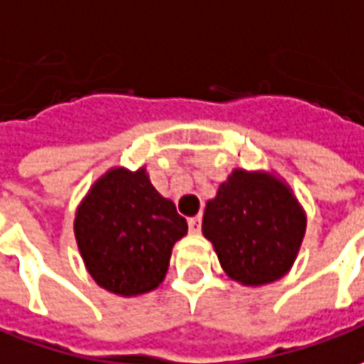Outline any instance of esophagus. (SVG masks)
Segmentation results:
<instances>
[{"label":"esophagus","instance_id":"1","mask_svg":"<svg viewBox=\"0 0 364 364\" xmlns=\"http://www.w3.org/2000/svg\"><path fill=\"white\" fill-rule=\"evenodd\" d=\"M189 230L191 232H200V217H193L189 218Z\"/></svg>","mask_w":364,"mask_h":364}]
</instances>
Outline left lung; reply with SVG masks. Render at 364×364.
<instances>
[{
	"label": "left lung",
	"instance_id": "obj_1",
	"mask_svg": "<svg viewBox=\"0 0 364 364\" xmlns=\"http://www.w3.org/2000/svg\"><path fill=\"white\" fill-rule=\"evenodd\" d=\"M306 215L288 185L268 173L236 169L208 200L203 235L223 270L244 286H264L291 268Z\"/></svg>",
	"mask_w": 364,
	"mask_h": 364
}]
</instances>
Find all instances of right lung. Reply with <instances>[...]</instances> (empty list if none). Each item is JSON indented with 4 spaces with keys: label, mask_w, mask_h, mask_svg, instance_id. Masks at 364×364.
I'll return each mask as SVG.
<instances>
[{
    "label": "right lung",
    "mask_w": 364,
    "mask_h": 364,
    "mask_svg": "<svg viewBox=\"0 0 364 364\" xmlns=\"http://www.w3.org/2000/svg\"><path fill=\"white\" fill-rule=\"evenodd\" d=\"M75 235L98 286L138 296L164 282L173 244L187 220L151 185L146 169H110L76 210Z\"/></svg>",
    "instance_id": "1"
}]
</instances>
